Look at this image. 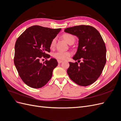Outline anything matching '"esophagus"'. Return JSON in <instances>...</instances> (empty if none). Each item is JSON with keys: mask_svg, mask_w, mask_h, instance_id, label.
<instances>
[{"mask_svg": "<svg viewBox=\"0 0 121 121\" xmlns=\"http://www.w3.org/2000/svg\"><path fill=\"white\" fill-rule=\"evenodd\" d=\"M57 62L58 64H60L61 63H63V60H57Z\"/></svg>", "mask_w": 121, "mask_h": 121, "instance_id": "obj_1", "label": "esophagus"}]
</instances>
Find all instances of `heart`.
I'll return each instance as SVG.
<instances>
[{
	"mask_svg": "<svg viewBox=\"0 0 121 121\" xmlns=\"http://www.w3.org/2000/svg\"><path fill=\"white\" fill-rule=\"evenodd\" d=\"M63 38L64 39L65 41L68 44L70 45L71 44H73L75 41V37L73 35L69 33H65L63 34ZM56 39H53L52 42L50 43V47L53 48V47L56 45ZM71 53L69 52H58L54 53L53 55V56L57 58L58 60H66L70 56Z\"/></svg>",
	"mask_w": 121,
	"mask_h": 121,
	"instance_id": "heart-1",
	"label": "heart"
}]
</instances>
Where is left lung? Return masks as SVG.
Masks as SVG:
<instances>
[{
    "label": "left lung",
    "mask_w": 121,
    "mask_h": 121,
    "mask_svg": "<svg viewBox=\"0 0 121 121\" xmlns=\"http://www.w3.org/2000/svg\"><path fill=\"white\" fill-rule=\"evenodd\" d=\"M64 31L78 38L77 51L73 57L75 60L69 62L67 73L78 85L87 86L95 82L103 71L106 63V47L101 35L90 26L80 25L67 28Z\"/></svg>",
    "instance_id": "left-lung-1"
}]
</instances>
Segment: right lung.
<instances>
[{"mask_svg": "<svg viewBox=\"0 0 121 121\" xmlns=\"http://www.w3.org/2000/svg\"><path fill=\"white\" fill-rule=\"evenodd\" d=\"M61 29L33 26L27 29L17 40L14 63L21 78L29 87L40 88L51 79L58 63L51 58L43 64L41 58H49L50 43Z\"/></svg>", "mask_w": 121, "mask_h": 121, "instance_id": "obj_1", "label": "right lung"}]
</instances>
